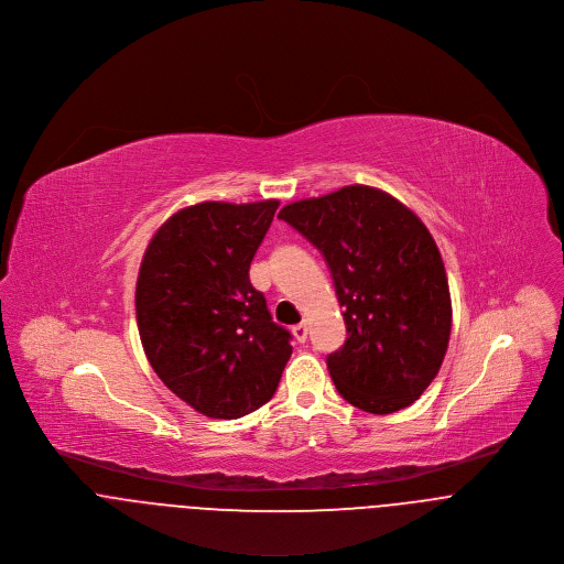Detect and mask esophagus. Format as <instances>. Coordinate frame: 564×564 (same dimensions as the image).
I'll list each match as a JSON object with an SVG mask.
<instances>
[{
  "instance_id": "obj_1",
  "label": "esophagus",
  "mask_w": 564,
  "mask_h": 564,
  "mask_svg": "<svg viewBox=\"0 0 564 564\" xmlns=\"http://www.w3.org/2000/svg\"><path fill=\"white\" fill-rule=\"evenodd\" d=\"M307 332H310V329H307V323H301V325H296V327L292 329L294 338H296V341H301V344L307 339Z\"/></svg>"
}]
</instances>
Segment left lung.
<instances>
[{"mask_svg":"<svg viewBox=\"0 0 564 564\" xmlns=\"http://www.w3.org/2000/svg\"><path fill=\"white\" fill-rule=\"evenodd\" d=\"M279 218L332 270L348 338L327 368L341 399L370 414L412 405L438 375L451 336L447 272L427 226L366 185L292 203Z\"/></svg>","mask_w":564,"mask_h":564,"instance_id":"8db88e82","label":"left lung"}]
</instances>
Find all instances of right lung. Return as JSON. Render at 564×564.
<instances>
[{"instance_id":"add662e5","label":"right lung","mask_w":564,"mask_h":564,"mask_svg":"<svg viewBox=\"0 0 564 564\" xmlns=\"http://www.w3.org/2000/svg\"><path fill=\"white\" fill-rule=\"evenodd\" d=\"M279 200L200 203L174 214L141 259L134 307L159 379L209 419H241L272 399L292 355L250 283V261Z\"/></svg>"}]
</instances>
